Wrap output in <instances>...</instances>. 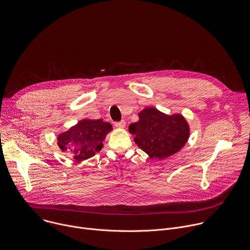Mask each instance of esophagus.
<instances>
[{"mask_svg": "<svg viewBox=\"0 0 250 250\" xmlns=\"http://www.w3.org/2000/svg\"><path fill=\"white\" fill-rule=\"evenodd\" d=\"M116 127L118 128H125V121H121V122H117L115 123Z\"/></svg>", "mask_w": 250, "mask_h": 250, "instance_id": "esophagus-1", "label": "esophagus"}]
</instances>
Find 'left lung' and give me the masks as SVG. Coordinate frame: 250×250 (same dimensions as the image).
Returning <instances> with one entry per match:
<instances>
[{
  "label": "left lung",
  "mask_w": 250,
  "mask_h": 250,
  "mask_svg": "<svg viewBox=\"0 0 250 250\" xmlns=\"http://www.w3.org/2000/svg\"><path fill=\"white\" fill-rule=\"evenodd\" d=\"M133 141L149 158L165 159L179 152L190 136V125L179 113L167 115L153 106L138 113V121L129 125Z\"/></svg>",
  "instance_id": "1"
}]
</instances>
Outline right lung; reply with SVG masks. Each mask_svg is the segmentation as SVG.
Wrapping results in <instances>:
<instances>
[{"instance_id":"right-lung-1","label":"right lung","mask_w":250,"mask_h":250,"mask_svg":"<svg viewBox=\"0 0 250 250\" xmlns=\"http://www.w3.org/2000/svg\"><path fill=\"white\" fill-rule=\"evenodd\" d=\"M112 130V125L103 119H83L57 135V146L61 151L72 154L77 162H82L102 150L103 141Z\"/></svg>"}]
</instances>
